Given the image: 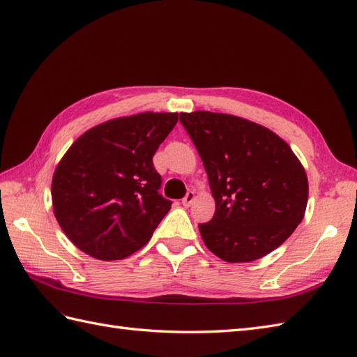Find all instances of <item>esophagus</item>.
Returning <instances> with one entry per match:
<instances>
[{
    "mask_svg": "<svg viewBox=\"0 0 357 357\" xmlns=\"http://www.w3.org/2000/svg\"><path fill=\"white\" fill-rule=\"evenodd\" d=\"M195 192H193V190H190V192H187V195L184 196V199H182V205H184V206H190V205H192V202L195 201Z\"/></svg>",
    "mask_w": 357,
    "mask_h": 357,
    "instance_id": "1",
    "label": "esophagus"
}]
</instances>
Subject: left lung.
I'll list each match as a JSON object with an SVG mask.
<instances>
[{
  "label": "left lung",
  "mask_w": 357,
  "mask_h": 357,
  "mask_svg": "<svg viewBox=\"0 0 357 357\" xmlns=\"http://www.w3.org/2000/svg\"><path fill=\"white\" fill-rule=\"evenodd\" d=\"M201 155L216 211L199 231L228 263H248L277 250L300 225L309 182L300 160L268 128L229 114L181 112Z\"/></svg>",
  "instance_id": "left-lung-1"
}]
</instances>
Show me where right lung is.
Wrapping results in <instances>:
<instances>
[{"mask_svg": "<svg viewBox=\"0 0 357 357\" xmlns=\"http://www.w3.org/2000/svg\"><path fill=\"white\" fill-rule=\"evenodd\" d=\"M178 123L176 112H141L91 128L57 164L53 211L65 236L98 260L141 250L169 213L158 190L156 149Z\"/></svg>", "mask_w": 357, "mask_h": 357, "instance_id": "add662e5", "label": "right lung"}]
</instances>
